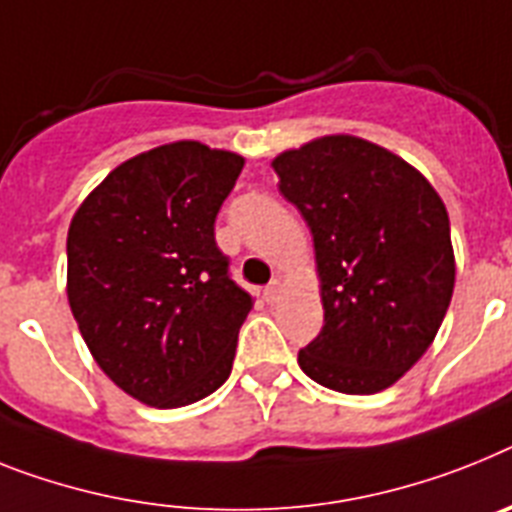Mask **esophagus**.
Listing matches in <instances>:
<instances>
[{
	"label": "esophagus",
	"mask_w": 512,
	"mask_h": 512,
	"mask_svg": "<svg viewBox=\"0 0 512 512\" xmlns=\"http://www.w3.org/2000/svg\"><path fill=\"white\" fill-rule=\"evenodd\" d=\"M281 291H283V283L278 281H270L268 286H265V291H263V296H265V302L268 304H273V302H278V296H281Z\"/></svg>",
	"instance_id": "34e87169"
}]
</instances>
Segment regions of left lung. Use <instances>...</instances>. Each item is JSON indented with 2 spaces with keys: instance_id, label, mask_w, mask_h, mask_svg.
Here are the masks:
<instances>
[{
  "instance_id": "obj_1",
  "label": "left lung",
  "mask_w": 512,
  "mask_h": 512,
  "mask_svg": "<svg viewBox=\"0 0 512 512\" xmlns=\"http://www.w3.org/2000/svg\"><path fill=\"white\" fill-rule=\"evenodd\" d=\"M273 169L312 231L325 309L299 367L338 393L390 388L432 346L453 296L445 203L411 163L354 135L283 150Z\"/></svg>"
}]
</instances>
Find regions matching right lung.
<instances>
[{
  "instance_id": "obj_1",
  "label": "right lung",
  "mask_w": 512,
  "mask_h": 512,
  "mask_svg": "<svg viewBox=\"0 0 512 512\" xmlns=\"http://www.w3.org/2000/svg\"><path fill=\"white\" fill-rule=\"evenodd\" d=\"M244 158L197 140L124 161L67 234V299L98 367L140 403L176 409L229 380L252 296L229 276L216 216Z\"/></svg>"
}]
</instances>
